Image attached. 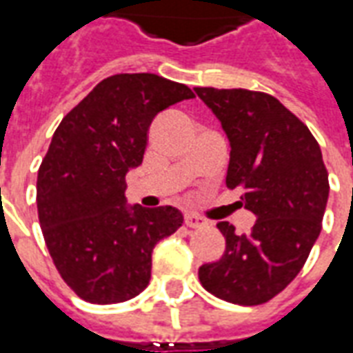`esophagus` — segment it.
<instances>
[{"label":"esophagus","instance_id":"34e87169","mask_svg":"<svg viewBox=\"0 0 353 353\" xmlns=\"http://www.w3.org/2000/svg\"><path fill=\"white\" fill-rule=\"evenodd\" d=\"M185 225L191 227V229H200V227H206L208 221L196 214H187L185 215Z\"/></svg>","mask_w":353,"mask_h":353}]
</instances>
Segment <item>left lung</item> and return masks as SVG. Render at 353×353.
Segmentation results:
<instances>
[{"mask_svg":"<svg viewBox=\"0 0 353 353\" xmlns=\"http://www.w3.org/2000/svg\"><path fill=\"white\" fill-rule=\"evenodd\" d=\"M229 138L227 187L257 221L245 234L217 223L225 253L199 268L200 283L232 304H263L288 288L321 232L329 199L321 149L280 100L245 88H194Z\"/></svg>","mask_w":353,"mask_h":353,"instance_id":"left-lung-1","label":"left lung"}]
</instances>
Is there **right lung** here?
<instances>
[{"mask_svg":"<svg viewBox=\"0 0 353 353\" xmlns=\"http://www.w3.org/2000/svg\"><path fill=\"white\" fill-rule=\"evenodd\" d=\"M191 98V88L161 75L119 73L98 83L54 132L37 174V214L58 272L88 303L139 295L154 245L181 227L177 208L130 206L124 191L154 117Z\"/></svg>","mask_w":353,"mask_h":353,"instance_id":"right-lung-1","label":"right lung"}]
</instances>
